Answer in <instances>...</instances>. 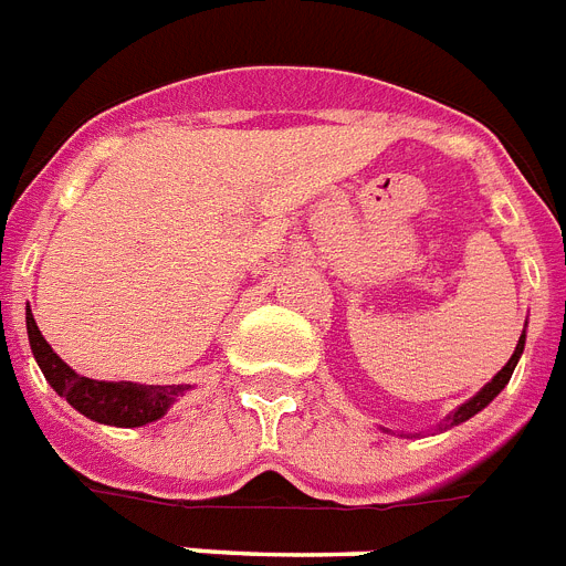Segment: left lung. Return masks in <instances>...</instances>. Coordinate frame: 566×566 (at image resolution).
Returning <instances> with one entry per match:
<instances>
[{"label": "left lung", "mask_w": 566, "mask_h": 566, "mask_svg": "<svg viewBox=\"0 0 566 566\" xmlns=\"http://www.w3.org/2000/svg\"><path fill=\"white\" fill-rule=\"evenodd\" d=\"M524 332H526V329H524ZM524 332H521V337H518V346H515L513 357H510V360H506V366H504V369H501L499 375H495V378H492L490 384H486L484 389H481V392L475 395V398H470V400H467V403H461V407H458L455 412L449 415V418H447V423H441V429H452V427H458V423L470 421L472 415H478V412H481V409L486 407V403H492V398H499V392H501V389H504V386L510 384V378H513L515 364H518L521 352H524V340H526V335H524Z\"/></svg>", "instance_id": "left-lung-1"}]
</instances>
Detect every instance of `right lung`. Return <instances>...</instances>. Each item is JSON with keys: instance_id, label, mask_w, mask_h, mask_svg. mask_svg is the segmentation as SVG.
I'll return each instance as SVG.
<instances>
[{"instance_id": "right-lung-1", "label": "right lung", "mask_w": 566, "mask_h": 566, "mask_svg": "<svg viewBox=\"0 0 566 566\" xmlns=\"http://www.w3.org/2000/svg\"><path fill=\"white\" fill-rule=\"evenodd\" d=\"M25 323L31 352L45 380L53 386V392L91 421L108 423V427H145V423L159 421L174 400L191 389V386H145L132 384V380H91L85 375H76L42 337L31 308L25 312Z\"/></svg>"}]
</instances>
